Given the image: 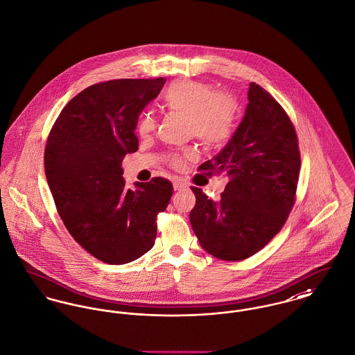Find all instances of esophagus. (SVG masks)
<instances>
[{
	"label": "esophagus",
	"instance_id": "obj_1",
	"mask_svg": "<svg viewBox=\"0 0 355 355\" xmlns=\"http://www.w3.org/2000/svg\"><path fill=\"white\" fill-rule=\"evenodd\" d=\"M173 188H174V191H184V189L188 188V185H187V182H184L182 180H175V181L173 182Z\"/></svg>",
	"mask_w": 355,
	"mask_h": 355
}]
</instances>
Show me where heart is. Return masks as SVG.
Segmentation results:
<instances>
[{"label": "heart", "mask_w": 355, "mask_h": 355, "mask_svg": "<svg viewBox=\"0 0 355 355\" xmlns=\"http://www.w3.org/2000/svg\"><path fill=\"white\" fill-rule=\"evenodd\" d=\"M162 100L167 110L187 114L188 134L197 137L204 146L218 147L231 137L236 117V101L231 94L214 92V87L204 82L187 80L170 85ZM155 125L154 116L144 113L137 123V132L147 137ZM194 157V150H185L171 158V164L181 168Z\"/></svg>", "instance_id": "heart-1"}]
</instances>
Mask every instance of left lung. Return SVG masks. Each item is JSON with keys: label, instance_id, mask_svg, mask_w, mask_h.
Segmentation results:
<instances>
[{"label": "left lung", "instance_id": "1", "mask_svg": "<svg viewBox=\"0 0 355 355\" xmlns=\"http://www.w3.org/2000/svg\"><path fill=\"white\" fill-rule=\"evenodd\" d=\"M245 117L225 147L198 168L228 177L221 198L191 188V228L223 261H242L268 245L295 204L300 150L295 127L270 93L250 83Z\"/></svg>", "mask_w": 355, "mask_h": 355}]
</instances>
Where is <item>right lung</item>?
<instances>
[{
    "instance_id": "1",
    "label": "right lung",
    "mask_w": 355,
    "mask_h": 355,
    "mask_svg": "<svg viewBox=\"0 0 355 355\" xmlns=\"http://www.w3.org/2000/svg\"><path fill=\"white\" fill-rule=\"evenodd\" d=\"M164 83L159 77L92 85L67 103L47 139L44 170L58 214L78 245L110 265L153 248L157 216L173 194L161 177L128 189L121 168L137 151V117Z\"/></svg>"
}]
</instances>
